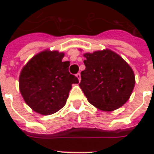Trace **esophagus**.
I'll return each mask as SVG.
<instances>
[{"instance_id":"esophagus-1","label":"esophagus","mask_w":154,"mask_h":154,"mask_svg":"<svg viewBox=\"0 0 154 154\" xmlns=\"http://www.w3.org/2000/svg\"><path fill=\"white\" fill-rule=\"evenodd\" d=\"M76 77H77V78L78 79V81L80 82L81 81V74L80 73H77V75H76Z\"/></svg>"}]
</instances>
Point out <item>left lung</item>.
I'll return each instance as SVG.
<instances>
[{
	"label": "left lung",
	"mask_w": 154,
	"mask_h": 154,
	"mask_svg": "<svg viewBox=\"0 0 154 154\" xmlns=\"http://www.w3.org/2000/svg\"><path fill=\"white\" fill-rule=\"evenodd\" d=\"M83 56L86 69L81 72L79 86L87 100L103 111H113L124 106L135 85L131 67L109 48L85 53Z\"/></svg>",
	"instance_id": "8db88e82"
}]
</instances>
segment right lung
<instances>
[{"instance_id": "right-lung-1", "label": "right lung", "mask_w": 154, "mask_h": 154, "mask_svg": "<svg viewBox=\"0 0 154 154\" xmlns=\"http://www.w3.org/2000/svg\"><path fill=\"white\" fill-rule=\"evenodd\" d=\"M64 53L45 49L35 54L21 69L19 87L25 103L36 113L49 116L65 106L72 85L78 83L70 74Z\"/></svg>"}]
</instances>
